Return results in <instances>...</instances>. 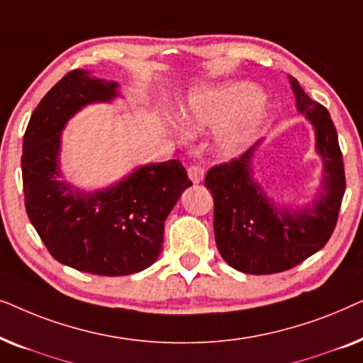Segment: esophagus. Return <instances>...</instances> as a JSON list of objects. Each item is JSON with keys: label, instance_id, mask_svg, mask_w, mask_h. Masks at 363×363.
Instances as JSON below:
<instances>
[{"label": "esophagus", "instance_id": "esophagus-1", "mask_svg": "<svg viewBox=\"0 0 363 363\" xmlns=\"http://www.w3.org/2000/svg\"><path fill=\"white\" fill-rule=\"evenodd\" d=\"M188 177L193 183H201L203 178H205V170L198 165H190L188 167Z\"/></svg>", "mask_w": 363, "mask_h": 363}]
</instances>
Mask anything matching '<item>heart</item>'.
<instances>
[{"instance_id":"heart-1","label":"heart","mask_w":363,"mask_h":363,"mask_svg":"<svg viewBox=\"0 0 363 363\" xmlns=\"http://www.w3.org/2000/svg\"><path fill=\"white\" fill-rule=\"evenodd\" d=\"M193 130L216 128L215 147L221 155H235L250 145L266 118L259 91L250 82L228 81L195 91L178 112Z\"/></svg>"}]
</instances>
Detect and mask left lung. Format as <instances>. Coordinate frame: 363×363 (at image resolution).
Masks as SVG:
<instances>
[{"label": "left lung", "instance_id": "left-lung-1", "mask_svg": "<svg viewBox=\"0 0 363 363\" xmlns=\"http://www.w3.org/2000/svg\"><path fill=\"white\" fill-rule=\"evenodd\" d=\"M296 107L315 132L322 158L320 190L302 208L279 206L255 178L252 157L261 142L230 163L208 170L205 185L215 200V240L223 259L246 274L291 269L325 246L337 225L345 193V172L334 122L289 77Z\"/></svg>", "mask_w": 363, "mask_h": 363}]
</instances>
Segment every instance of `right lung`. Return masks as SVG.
Wrapping results in <instances>:
<instances>
[{"instance_id":"add662e5","label":"right lung","mask_w":363,"mask_h":363,"mask_svg":"<svg viewBox=\"0 0 363 363\" xmlns=\"http://www.w3.org/2000/svg\"><path fill=\"white\" fill-rule=\"evenodd\" d=\"M118 84L76 69L34 108L23 140L24 205L54 259L97 276H128L152 266L163 247V223L191 186L178 160L137 167L102 190L62 180V130L89 104L112 102Z\"/></svg>"}]
</instances>
